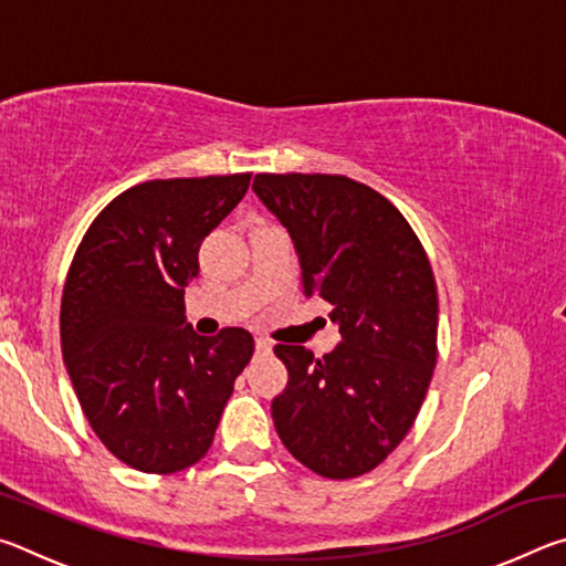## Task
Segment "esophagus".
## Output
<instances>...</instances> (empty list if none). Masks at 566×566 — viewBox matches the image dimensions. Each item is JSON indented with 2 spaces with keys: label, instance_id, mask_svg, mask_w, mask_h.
I'll return each instance as SVG.
<instances>
[{
  "label": "esophagus",
  "instance_id": "obj_1",
  "mask_svg": "<svg viewBox=\"0 0 566 566\" xmlns=\"http://www.w3.org/2000/svg\"><path fill=\"white\" fill-rule=\"evenodd\" d=\"M254 347H256V352H260V354H270V352H272V342H270V339H262V337H256Z\"/></svg>",
  "mask_w": 566,
  "mask_h": 566
}]
</instances>
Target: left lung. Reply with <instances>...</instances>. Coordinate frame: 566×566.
<instances>
[{
	"mask_svg": "<svg viewBox=\"0 0 566 566\" xmlns=\"http://www.w3.org/2000/svg\"><path fill=\"white\" fill-rule=\"evenodd\" d=\"M286 227L304 294L332 304L342 342L324 357L276 344L290 379L272 419L294 459L327 479L361 476L415 424L437 364V282L405 214L342 175H256Z\"/></svg>",
	"mask_w": 566,
	"mask_h": 566,
	"instance_id": "obj_1",
	"label": "left lung"
}]
</instances>
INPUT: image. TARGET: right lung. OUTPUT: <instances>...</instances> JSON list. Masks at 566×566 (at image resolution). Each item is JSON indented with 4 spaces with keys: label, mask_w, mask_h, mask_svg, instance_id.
<instances>
[{
    "label": "right lung",
    "mask_w": 566,
    "mask_h": 566,
    "mask_svg": "<svg viewBox=\"0 0 566 566\" xmlns=\"http://www.w3.org/2000/svg\"><path fill=\"white\" fill-rule=\"evenodd\" d=\"M249 179L142 181L102 209L74 252L60 312L66 371L94 434L137 472L175 474L209 452L254 354L242 327L199 337L185 322L199 244Z\"/></svg>",
    "instance_id": "obj_1"
}]
</instances>
